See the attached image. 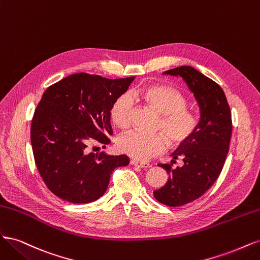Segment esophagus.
I'll return each mask as SVG.
<instances>
[{
  "instance_id": "esophagus-1",
  "label": "esophagus",
  "mask_w": 260,
  "mask_h": 260,
  "mask_svg": "<svg viewBox=\"0 0 260 260\" xmlns=\"http://www.w3.org/2000/svg\"><path fill=\"white\" fill-rule=\"evenodd\" d=\"M130 162H131V165H133V166H139V167L143 168V169H147V168L151 167V165H149V164L141 162V161H138V160H135V159H132Z\"/></svg>"
}]
</instances>
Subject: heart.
Masks as SVG:
<instances>
[{
  "label": "heart",
  "mask_w": 260,
  "mask_h": 260,
  "mask_svg": "<svg viewBox=\"0 0 260 260\" xmlns=\"http://www.w3.org/2000/svg\"><path fill=\"white\" fill-rule=\"evenodd\" d=\"M137 95L161 115L157 128L162 131L170 145L177 146L186 142L198 130V117L187 111V101L179 90L169 85L154 84L139 90ZM131 108L132 101L127 93L116 98L111 107V117L117 127H129ZM165 137L160 133L145 135L130 131L119 139L118 146L132 158L144 161L164 151L166 147Z\"/></svg>",
  "instance_id": "b5f03b06"
}]
</instances>
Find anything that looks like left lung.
<instances>
[{
    "label": "left lung",
    "instance_id": "obj_1",
    "mask_svg": "<svg viewBox=\"0 0 260 260\" xmlns=\"http://www.w3.org/2000/svg\"><path fill=\"white\" fill-rule=\"evenodd\" d=\"M165 75L180 76L200 107L201 118L193 137L172 153V162L183 160L182 167L159 164L169 175L167 183L153 192L161 204L177 207L191 203L209 190L221 172L229 152L232 119L223 90L215 81L191 66L167 70Z\"/></svg>",
    "mask_w": 260,
    "mask_h": 260
}]
</instances>
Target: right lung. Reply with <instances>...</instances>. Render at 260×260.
<instances>
[{
    "label": "right lung",
    "mask_w": 260,
    "mask_h": 260,
    "mask_svg": "<svg viewBox=\"0 0 260 260\" xmlns=\"http://www.w3.org/2000/svg\"><path fill=\"white\" fill-rule=\"evenodd\" d=\"M133 80L79 73L43 93L31 122V145L39 174L57 198L75 204L96 201L115 168L129 164L128 156L89 153L88 145L111 142L112 104Z\"/></svg>",
    "instance_id": "right-lung-1"
}]
</instances>
